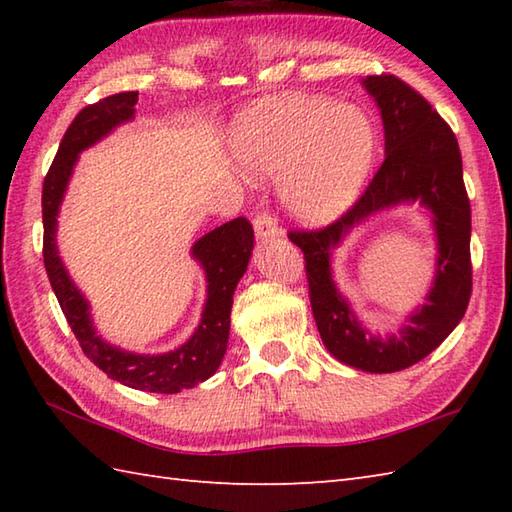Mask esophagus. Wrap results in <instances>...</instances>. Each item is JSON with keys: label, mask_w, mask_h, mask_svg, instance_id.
I'll use <instances>...</instances> for the list:
<instances>
[{"label": "esophagus", "mask_w": 512, "mask_h": 512, "mask_svg": "<svg viewBox=\"0 0 512 512\" xmlns=\"http://www.w3.org/2000/svg\"><path fill=\"white\" fill-rule=\"evenodd\" d=\"M253 226H255L257 239H262V242H264V239H273V237L281 235V228L277 226V220H275L273 215H268L266 211L255 215Z\"/></svg>", "instance_id": "obj_1"}]
</instances>
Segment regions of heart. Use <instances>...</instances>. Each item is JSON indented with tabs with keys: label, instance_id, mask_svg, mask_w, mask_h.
<instances>
[{
	"label": "heart",
	"instance_id": "b5f03b06",
	"mask_svg": "<svg viewBox=\"0 0 512 512\" xmlns=\"http://www.w3.org/2000/svg\"><path fill=\"white\" fill-rule=\"evenodd\" d=\"M376 147L365 110L314 94L250 105L233 132L239 167L253 178H279L286 209L306 224H330L350 209Z\"/></svg>",
	"mask_w": 512,
	"mask_h": 512
}]
</instances>
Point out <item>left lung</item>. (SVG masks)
I'll list each match as a JSON object with an SVG mask.
<instances>
[{
	"label": "left lung",
	"mask_w": 512,
	"mask_h": 512,
	"mask_svg": "<svg viewBox=\"0 0 512 512\" xmlns=\"http://www.w3.org/2000/svg\"><path fill=\"white\" fill-rule=\"evenodd\" d=\"M363 88L383 118V165L339 222L288 237L306 257L312 314L325 350L347 367L391 374L431 354L464 317L471 297V204L458 138L440 114L391 74L365 76ZM409 203H420L432 217L437 268L423 306L383 337L369 331L340 295L331 275V253L369 216Z\"/></svg>",
	"instance_id": "left-lung-1"
}]
</instances>
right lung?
<instances>
[{
	"label": "right lung",
	"mask_w": 512,
	"mask_h": 512,
	"mask_svg": "<svg viewBox=\"0 0 512 512\" xmlns=\"http://www.w3.org/2000/svg\"><path fill=\"white\" fill-rule=\"evenodd\" d=\"M138 92H121L88 105L76 114L65 132L52 167L43 180V264L54 295L68 319L85 356L112 380L132 389L154 394H178L211 378L226 354L231 332L233 295L253 255V226L244 217L226 222L202 235L191 246V257L200 264L206 279L202 319L187 341L162 354H136L107 343L96 332L90 301L76 288L59 255V211L68 191L76 162L85 149L101 143L116 127L136 118Z\"/></svg>",
	"instance_id": "right-lung-1"
}]
</instances>
